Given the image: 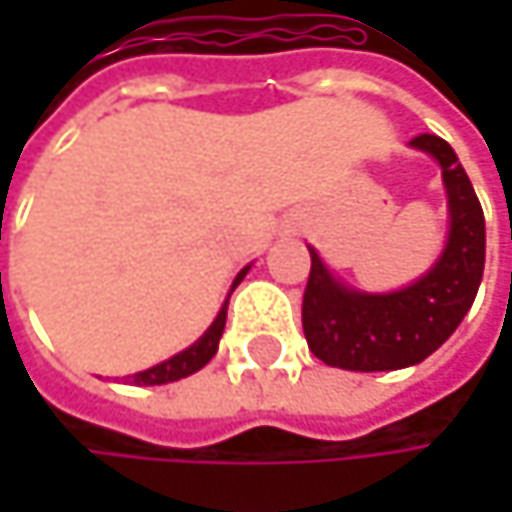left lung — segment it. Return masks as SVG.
I'll return each mask as SVG.
<instances>
[{
	"instance_id": "left-lung-1",
	"label": "left lung",
	"mask_w": 512,
	"mask_h": 512,
	"mask_svg": "<svg viewBox=\"0 0 512 512\" xmlns=\"http://www.w3.org/2000/svg\"><path fill=\"white\" fill-rule=\"evenodd\" d=\"M412 148L433 154L442 165L451 207L448 246L421 281L385 296L347 290L311 249L302 329L311 353L329 367L373 373L418 364L454 335L477 296L486 228L474 186L445 139L421 133L412 139Z\"/></svg>"
}]
</instances>
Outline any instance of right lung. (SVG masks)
Segmentation results:
<instances>
[{
	"instance_id": "right-lung-1",
	"label": "right lung",
	"mask_w": 512,
	"mask_h": 512,
	"mask_svg": "<svg viewBox=\"0 0 512 512\" xmlns=\"http://www.w3.org/2000/svg\"><path fill=\"white\" fill-rule=\"evenodd\" d=\"M246 272H249V266L237 275L234 287L243 281V275H246ZM234 287H231V290H234ZM225 320H228V302L222 305V311H219V317L213 320V326L201 335V341H195L189 350H183V353L171 356L168 361H162V364L151 367V370L136 373V376H133V385H165V382H174V379H183V376H189V373L201 370L210 358L216 356V350H219V338H222V332H225Z\"/></svg>"
}]
</instances>
